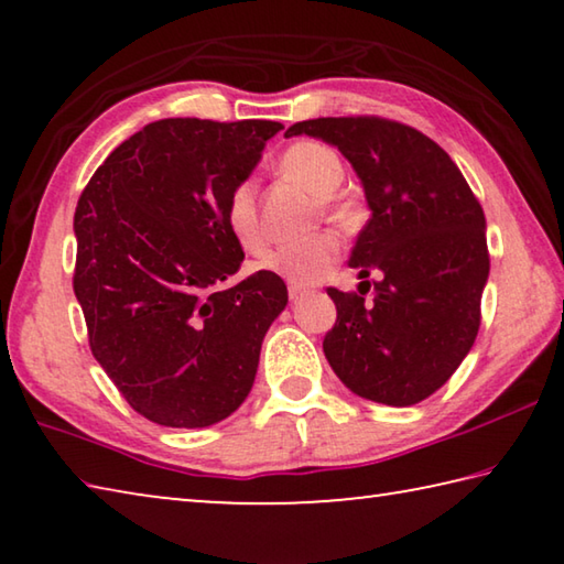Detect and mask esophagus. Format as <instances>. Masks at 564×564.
Here are the masks:
<instances>
[{
  "instance_id": "1",
  "label": "esophagus",
  "mask_w": 564,
  "mask_h": 564,
  "mask_svg": "<svg viewBox=\"0 0 564 564\" xmlns=\"http://www.w3.org/2000/svg\"><path fill=\"white\" fill-rule=\"evenodd\" d=\"M308 293L303 289V285H295V283H289V295H291V301H299V299H303V295Z\"/></svg>"
}]
</instances>
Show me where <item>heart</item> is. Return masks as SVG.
<instances>
[{"mask_svg":"<svg viewBox=\"0 0 564 564\" xmlns=\"http://www.w3.org/2000/svg\"><path fill=\"white\" fill-rule=\"evenodd\" d=\"M281 174L291 178L293 184L308 191L311 196L321 198L326 214L338 224L352 221V208L346 202L333 198L336 188L343 181V161L328 144L313 139L293 141L291 147L281 151L279 161H275ZM224 224L231 234L234 241L243 248L246 253L259 256L265 248V236L261 228L259 216V202H256V188L251 181H238L228 191L224 202ZM340 256V238L330 231L313 234L303 241H291L271 253H265L261 261V269L269 271L279 279L295 283V285H311L326 275L333 263Z\"/></svg>","mask_w":564,"mask_h":564,"instance_id":"b5f03b06","label":"heart"}]
</instances>
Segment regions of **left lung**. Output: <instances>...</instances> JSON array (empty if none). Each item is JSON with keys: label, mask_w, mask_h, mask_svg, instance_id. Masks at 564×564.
<instances>
[{"label": "left lung", "mask_w": 564, "mask_h": 564, "mask_svg": "<svg viewBox=\"0 0 564 564\" xmlns=\"http://www.w3.org/2000/svg\"><path fill=\"white\" fill-rule=\"evenodd\" d=\"M295 133L338 147L373 212L350 256L358 291L328 289L338 316L323 352L356 395L415 405L447 383L480 328L482 206L455 161L408 123L360 113L299 121L285 137Z\"/></svg>", "instance_id": "1"}]
</instances>
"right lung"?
Wrapping results in <instances>:
<instances>
[{
  "label": "right lung",
  "mask_w": 564,
  "mask_h": 564,
  "mask_svg": "<svg viewBox=\"0 0 564 564\" xmlns=\"http://www.w3.org/2000/svg\"><path fill=\"white\" fill-rule=\"evenodd\" d=\"M279 121L161 119L111 151L74 214V293L89 348L151 423L206 427L253 386L285 283L256 271L231 283L243 248L224 202Z\"/></svg>",
  "instance_id": "1"
}]
</instances>
